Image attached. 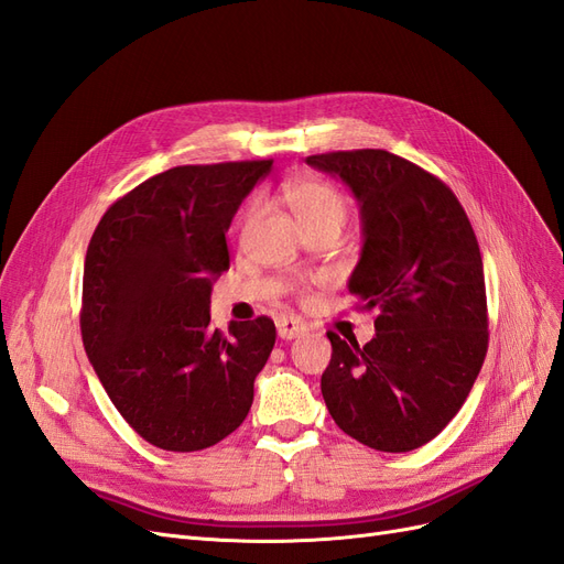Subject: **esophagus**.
<instances>
[{"instance_id":"obj_1","label":"esophagus","mask_w":564,"mask_h":564,"mask_svg":"<svg viewBox=\"0 0 564 564\" xmlns=\"http://www.w3.org/2000/svg\"><path fill=\"white\" fill-rule=\"evenodd\" d=\"M305 332V324L296 317H280L278 319V334L284 340H292Z\"/></svg>"}]
</instances>
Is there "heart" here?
Returning a JSON list of instances; mask_svg holds the SVG:
<instances>
[{"instance_id": "obj_1", "label": "heart", "mask_w": 564, "mask_h": 564, "mask_svg": "<svg viewBox=\"0 0 564 564\" xmlns=\"http://www.w3.org/2000/svg\"><path fill=\"white\" fill-rule=\"evenodd\" d=\"M280 191L284 202L294 209V214L299 216V220L305 228L322 224V220H338V224H344L346 212H348L346 199L332 183L313 178V176H303V178L284 181ZM261 212H263V202L259 197H253L242 214V224H240L242 232H249L253 228Z\"/></svg>"}]
</instances>
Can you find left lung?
I'll return each mask as SVG.
<instances>
[{
  "instance_id": "8db88e82",
  "label": "left lung",
  "mask_w": 564,
  "mask_h": 564,
  "mask_svg": "<svg viewBox=\"0 0 564 564\" xmlns=\"http://www.w3.org/2000/svg\"><path fill=\"white\" fill-rule=\"evenodd\" d=\"M360 202L365 247L348 282L377 336L327 332L322 398L336 425L379 452H412L456 416L489 346L482 256L447 183L388 150L311 155Z\"/></svg>"
}]
</instances>
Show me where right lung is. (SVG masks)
<instances>
[{"label":"right lung","instance_id":"right-lung-1","mask_svg":"<svg viewBox=\"0 0 564 564\" xmlns=\"http://www.w3.org/2000/svg\"><path fill=\"white\" fill-rule=\"evenodd\" d=\"M272 160L185 164L110 204L84 261V350L117 412L150 445L199 452L247 419L253 379L275 346L261 315L212 327L226 232Z\"/></svg>","mask_w":564,"mask_h":564}]
</instances>
